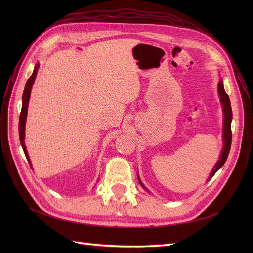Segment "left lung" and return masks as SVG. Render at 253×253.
<instances>
[{
  "instance_id": "8db88e82",
  "label": "left lung",
  "mask_w": 253,
  "mask_h": 253,
  "mask_svg": "<svg viewBox=\"0 0 253 253\" xmlns=\"http://www.w3.org/2000/svg\"><path fill=\"white\" fill-rule=\"evenodd\" d=\"M218 95L220 97V102H221V105H223V111H224V137H223V138H224V148H223V152H221L219 160L217 162V164L215 165V167H214L212 173L210 174V178L213 177V175L215 174L219 168L226 163L229 152H230L231 140H232V132H231L232 110H231V103H230V99H229V96L227 95V93L225 91L224 84H223V81H221V80L218 82ZM138 180L140 182V185L143 187L140 179H138Z\"/></svg>"
}]
</instances>
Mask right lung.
<instances>
[{
  "label": "right lung",
  "mask_w": 253,
  "mask_h": 253,
  "mask_svg": "<svg viewBox=\"0 0 253 253\" xmlns=\"http://www.w3.org/2000/svg\"><path fill=\"white\" fill-rule=\"evenodd\" d=\"M38 70H39V64H37L33 75L30 76L28 78L26 84H25V88L24 91H23V97H22V110H21V114H20V119H19V136H20V141H21V145L23 148V151H24V154L28 160L29 165L32 166L30 164V160L27 154V151H26V147H25V143H24V137H25V121H26V116H27V108H28V101H29V97H30V89H32L33 86V83L35 81V78L37 76Z\"/></svg>",
  "instance_id": "1"
}]
</instances>
